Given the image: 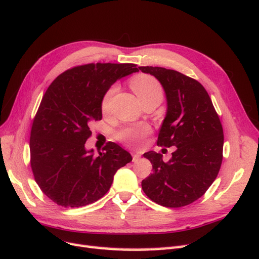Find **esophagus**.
<instances>
[{"label":"esophagus","mask_w":259,"mask_h":259,"mask_svg":"<svg viewBox=\"0 0 259 259\" xmlns=\"http://www.w3.org/2000/svg\"><path fill=\"white\" fill-rule=\"evenodd\" d=\"M140 153H132V157H134L132 160H134V162H137L139 158H140Z\"/></svg>","instance_id":"esophagus-1"}]
</instances>
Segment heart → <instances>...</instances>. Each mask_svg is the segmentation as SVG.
<instances>
[{
	"mask_svg": "<svg viewBox=\"0 0 259 259\" xmlns=\"http://www.w3.org/2000/svg\"><path fill=\"white\" fill-rule=\"evenodd\" d=\"M130 88L136 93L139 101L142 106L147 104L158 105L163 99V88L161 83L154 76L149 74H139L131 78ZM116 92V88H110L102 99V110L107 112L110 107L111 98ZM149 134L147 125H132V127L123 128L118 132V139L131 147H139L143 142L144 137Z\"/></svg>",
	"mask_w": 259,
	"mask_h": 259,
	"instance_id": "b5f03b06",
	"label": "heart"
}]
</instances>
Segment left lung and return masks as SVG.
I'll return each instance as SVG.
<instances>
[{"mask_svg": "<svg viewBox=\"0 0 259 259\" xmlns=\"http://www.w3.org/2000/svg\"><path fill=\"white\" fill-rule=\"evenodd\" d=\"M153 75L166 96V115L158 132L157 145L175 147L171 158L144 153L153 173L142 181V189L151 200L168 208L196 201L211 186L222 163L223 129L203 86L182 73L160 66H139Z\"/></svg>", "mask_w": 259, "mask_h": 259, "instance_id": "left-lung-1", "label": "left lung"}]
</instances>
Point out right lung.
Returning a JSON list of instances; mask_svg holds the SVG:
<instances>
[{"mask_svg":"<svg viewBox=\"0 0 259 259\" xmlns=\"http://www.w3.org/2000/svg\"><path fill=\"white\" fill-rule=\"evenodd\" d=\"M132 63H90L63 72L46 91L30 132V165L42 193L62 207L97 201L116 171L132 161L109 142L94 155L86 150L92 121L101 120L102 99L118 79L139 72Z\"/></svg>","mask_w":259,"mask_h":259,"instance_id":"obj_1","label":"right lung"}]
</instances>
